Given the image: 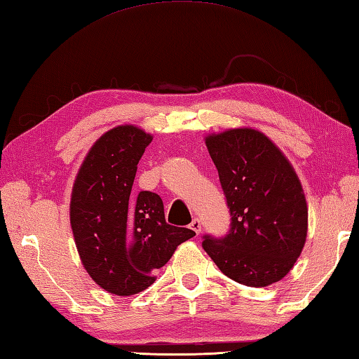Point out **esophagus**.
<instances>
[{"label":"esophagus","instance_id":"34e87169","mask_svg":"<svg viewBox=\"0 0 359 359\" xmlns=\"http://www.w3.org/2000/svg\"><path fill=\"white\" fill-rule=\"evenodd\" d=\"M191 229H194V231L197 233V234L201 233V222H200V219H194V220H192Z\"/></svg>","mask_w":359,"mask_h":359}]
</instances>
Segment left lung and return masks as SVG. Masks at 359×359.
<instances>
[{
	"label": "left lung",
	"instance_id": "left-lung-1",
	"mask_svg": "<svg viewBox=\"0 0 359 359\" xmlns=\"http://www.w3.org/2000/svg\"><path fill=\"white\" fill-rule=\"evenodd\" d=\"M229 209L222 238L201 245L228 278L264 287L289 273L306 241L305 194L289 161L262 133L247 128L206 137Z\"/></svg>",
	"mask_w": 359,
	"mask_h": 359
}]
</instances>
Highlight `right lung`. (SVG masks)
Returning <instances> with one entry per match:
<instances>
[{"mask_svg": "<svg viewBox=\"0 0 359 359\" xmlns=\"http://www.w3.org/2000/svg\"><path fill=\"white\" fill-rule=\"evenodd\" d=\"M151 139L131 125L107 131L90 148L73 186L70 223L81 261L100 287L120 297L151 286L154 270L195 236L168 225L158 194H131Z\"/></svg>", "mask_w": 359, "mask_h": 359, "instance_id": "1", "label": "right lung"}]
</instances>
